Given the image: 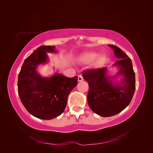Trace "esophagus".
<instances>
[{"mask_svg":"<svg viewBox=\"0 0 153 153\" xmlns=\"http://www.w3.org/2000/svg\"><path fill=\"white\" fill-rule=\"evenodd\" d=\"M77 79H78L79 82L83 80L84 79H83V77H82V75H79V76H78V77H77Z\"/></svg>","mask_w":153,"mask_h":153,"instance_id":"34e87169","label":"esophagus"}]
</instances>
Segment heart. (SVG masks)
<instances>
[{
    "instance_id": "obj_1",
    "label": "heart",
    "mask_w": 153,
    "mask_h": 153,
    "mask_svg": "<svg viewBox=\"0 0 153 153\" xmlns=\"http://www.w3.org/2000/svg\"><path fill=\"white\" fill-rule=\"evenodd\" d=\"M86 56L89 60H94V59H96L97 56V54H96V53H94V52H91L87 54ZM105 56H101L100 59H99V63H103V62L105 61Z\"/></svg>"
}]
</instances>
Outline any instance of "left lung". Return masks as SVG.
I'll list each match as a JSON object with an SVG mask.
<instances>
[{"label": "left lung", "mask_w": 153, "mask_h": 153, "mask_svg": "<svg viewBox=\"0 0 153 153\" xmlns=\"http://www.w3.org/2000/svg\"><path fill=\"white\" fill-rule=\"evenodd\" d=\"M113 48L116 56L120 60L114 65L119 67L118 75L124 76L121 84L111 83L105 73L107 67L84 70V79L87 81L89 91L87 95L88 105L94 113L109 117L120 113L130 103L135 90V77L131 60L117 46Z\"/></svg>", "instance_id": "obj_1"}]
</instances>
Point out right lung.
Segmentation results:
<instances>
[{
	"instance_id": "1",
	"label": "right lung",
	"mask_w": 153,
	"mask_h": 153,
	"mask_svg": "<svg viewBox=\"0 0 153 153\" xmlns=\"http://www.w3.org/2000/svg\"><path fill=\"white\" fill-rule=\"evenodd\" d=\"M55 46L42 45L24 60L18 75V91L20 100L30 114L43 120L52 119L63 112L67 97L77 85V76L67 77L56 74L42 77L36 71L47 61L46 52H55Z\"/></svg>"
}]
</instances>
